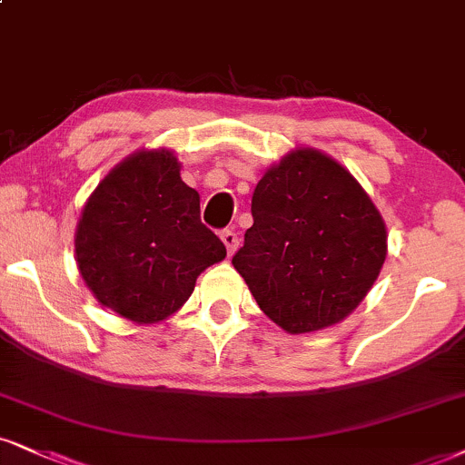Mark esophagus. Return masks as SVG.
Returning <instances> with one entry per match:
<instances>
[{"label":"esophagus","instance_id":"34e87169","mask_svg":"<svg viewBox=\"0 0 465 465\" xmlns=\"http://www.w3.org/2000/svg\"><path fill=\"white\" fill-rule=\"evenodd\" d=\"M220 237H222L223 245H226L228 254H232V252L237 250V245H239V237H237V232H234V231H222Z\"/></svg>","mask_w":465,"mask_h":465}]
</instances>
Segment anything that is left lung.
Masks as SVG:
<instances>
[{
    "label": "left lung",
    "mask_w": 465,
    "mask_h": 465,
    "mask_svg": "<svg viewBox=\"0 0 465 465\" xmlns=\"http://www.w3.org/2000/svg\"><path fill=\"white\" fill-rule=\"evenodd\" d=\"M252 217L232 265L261 311L291 334L345 319L386 261L380 211L341 163L312 148L265 172Z\"/></svg>",
    "instance_id": "left-lung-1"
}]
</instances>
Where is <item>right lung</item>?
<instances>
[{"mask_svg":"<svg viewBox=\"0 0 465 465\" xmlns=\"http://www.w3.org/2000/svg\"><path fill=\"white\" fill-rule=\"evenodd\" d=\"M179 170L168 151L135 153L99 183L77 226L85 284L103 306L135 323L179 311L200 273L226 256Z\"/></svg>","mask_w":465,"mask_h":465,"instance_id":"add662e5","label":"right lung"}]
</instances>
